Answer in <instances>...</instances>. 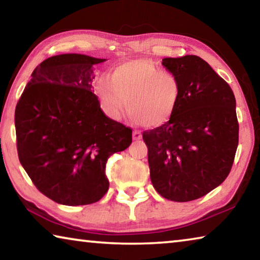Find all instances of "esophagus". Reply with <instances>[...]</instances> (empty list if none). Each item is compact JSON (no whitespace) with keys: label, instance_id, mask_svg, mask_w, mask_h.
Segmentation results:
<instances>
[{"label":"esophagus","instance_id":"esophagus-1","mask_svg":"<svg viewBox=\"0 0 260 260\" xmlns=\"http://www.w3.org/2000/svg\"><path fill=\"white\" fill-rule=\"evenodd\" d=\"M141 138H142V133L140 131L133 132V140H141Z\"/></svg>","mask_w":260,"mask_h":260}]
</instances>
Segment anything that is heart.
<instances>
[{"instance_id": "heart-1", "label": "heart", "mask_w": 260, "mask_h": 260, "mask_svg": "<svg viewBox=\"0 0 260 260\" xmlns=\"http://www.w3.org/2000/svg\"><path fill=\"white\" fill-rule=\"evenodd\" d=\"M95 91L109 116L119 117L127 102L131 119L144 127H157L169 120L182 95L179 78L147 59L118 65L111 79H99Z\"/></svg>"}]
</instances>
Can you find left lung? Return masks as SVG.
I'll use <instances>...</instances> for the list:
<instances>
[{
    "label": "left lung",
    "mask_w": 260,
    "mask_h": 260,
    "mask_svg": "<svg viewBox=\"0 0 260 260\" xmlns=\"http://www.w3.org/2000/svg\"><path fill=\"white\" fill-rule=\"evenodd\" d=\"M182 95L164 125L143 132L153 188L164 199L205 196L230 174L239 144L236 101L230 85L195 55L164 58Z\"/></svg>",
    "instance_id": "8db88e82"
}]
</instances>
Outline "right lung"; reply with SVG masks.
<instances>
[{
	"label": "right lung",
	"mask_w": 260,
	"mask_h": 260,
	"mask_svg": "<svg viewBox=\"0 0 260 260\" xmlns=\"http://www.w3.org/2000/svg\"><path fill=\"white\" fill-rule=\"evenodd\" d=\"M81 54L39 64L15 111L17 151L34 186L63 205H87L109 189L105 164L132 143V129L110 119L93 90V65Z\"/></svg>",
	"instance_id": "1"
}]
</instances>
